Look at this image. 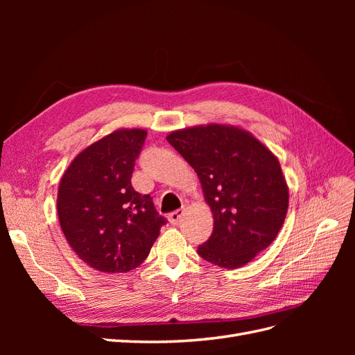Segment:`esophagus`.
I'll return each instance as SVG.
<instances>
[{"label":"esophagus","instance_id":"esophagus-1","mask_svg":"<svg viewBox=\"0 0 355 355\" xmlns=\"http://www.w3.org/2000/svg\"><path fill=\"white\" fill-rule=\"evenodd\" d=\"M184 213H185V209H179V210H176V211H171V213L168 214L170 223H171V225H178V223L180 222L182 216H184Z\"/></svg>","mask_w":355,"mask_h":355}]
</instances>
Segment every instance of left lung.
<instances>
[{"label":"left lung","mask_w":355,"mask_h":355,"mask_svg":"<svg viewBox=\"0 0 355 355\" xmlns=\"http://www.w3.org/2000/svg\"><path fill=\"white\" fill-rule=\"evenodd\" d=\"M167 142L197 171L213 213L211 237L198 245L204 261L240 268L282 230L288 187L278 158L235 125L207 124L171 132Z\"/></svg>","instance_id":"1"}]
</instances>
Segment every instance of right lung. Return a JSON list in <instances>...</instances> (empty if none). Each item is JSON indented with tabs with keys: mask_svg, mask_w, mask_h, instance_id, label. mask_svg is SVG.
I'll return each mask as SVG.
<instances>
[{
	"mask_svg": "<svg viewBox=\"0 0 355 355\" xmlns=\"http://www.w3.org/2000/svg\"><path fill=\"white\" fill-rule=\"evenodd\" d=\"M146 130L120 128L72 159L58 191L60 228L83 262L101 272L135 270L151 252L166 219L149 194L132 187Z\"/></svg>",
	"mask_w": 355,
	"mask_h": 355,
	"instance_id": "1",
	"label": "right lung"
}]
</instances>
